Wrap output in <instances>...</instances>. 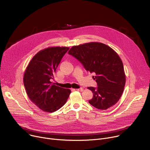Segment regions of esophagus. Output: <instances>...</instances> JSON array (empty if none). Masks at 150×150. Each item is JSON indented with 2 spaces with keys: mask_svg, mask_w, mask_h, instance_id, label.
Here are the masks:
<instances>
[{
  "mask_svg": "<svg viewBox=\"0 0 150 150\" xmlns=\"http://www.w3.org/2000/svg\"><path fill=\"white\" fill-rule=\"evenodd\" d=\"M77 91H83V88H78V89H76Z\"/></svg>",
  "mask_w": 150,
  "mask_h": 150,
  "instance_id": "obj_1",
  "label": "esophagus"
}]
</instances>
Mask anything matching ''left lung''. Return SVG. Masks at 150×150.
I'll use <instances>...</instances> for the list:
<instances>
[{
  "label": "left lung",
  "instance_id": "left-lung-1",
  "mask_svg": "<svg viewBox=\"0 0 150 150\" xmlns=\"http://www.w3.org/2000/svg\"><path fill=\"white\" fill-rule=\"evenodd\" d=\"M78 60L85 70L94 73L97 87H88L93 93L89 103L100 110L108 109L120 99L126 77L122 60L111 47L91 42L73 46L68 52Z\"/></svg>",
  "mask_w": 150,
  "mask_h": 150
}]
</instances>
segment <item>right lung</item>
I'll return each instance as SVG.
<instances>
[{
  "instance_id": "obj_1",
  "label": "right lung",
  "mask_w": 150,
  "mask_h": 150,
  "mask_svg": "<svg viewBox=\"0 0 150 150\" xmlns=\"http://www.w3.org/2000/svg\"><path fill=\"white\" fill-rule=\"evenodd\" d=\"M69 49L67 47H49L38 52L31 59L24 75V84L29 98L46 112L52 113L65 104L71 94L52 83L62 57Z\"/></svg>"
}]
</instances>
